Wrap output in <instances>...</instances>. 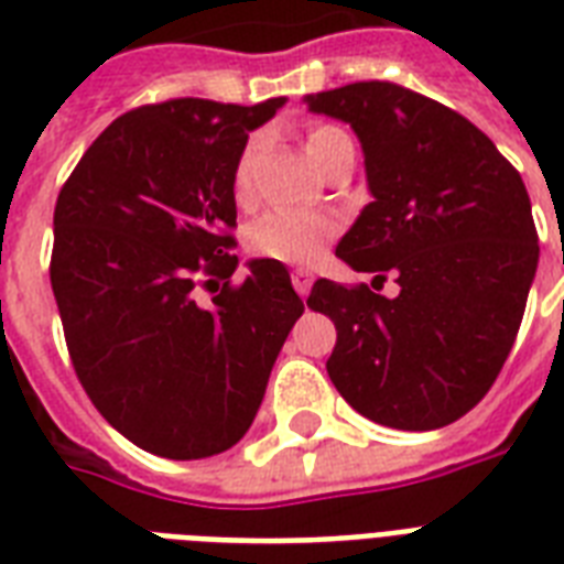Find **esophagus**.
Wrapping results in <instances>:
<instances>
[{"instance_id": "esophagus-1", "label": "esophagus", "mask_w": 564, "mask_h": 564, "mask_svg": "<svg viewBox=\"0 0 564 564\" xmlns=\"http://www.w3.org/2000/svg\"><path fill=\"white\" fill-rule=\"evenodd\" d=\"M292 286H295V292H299L301 299H307L310 286H313V274H310L307 269H295V272H292Z\"/></svg>"}]
</instances>
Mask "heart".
<instances>
[{
	"mask_svg": "<svg viewBox=\"0 0 564 564\" xmlns=\"http://www.w3.org/2000/svg\"><path fill=\"white\" fill-rule=\"evenodd\" d=\"M345 140H348L345 131L334 126L310 128L304 145H307L313 166L318 170L327 154ZM248 193H251V149H246V154L237 163V172H234V195L239 202H246ZM336 230H339V221L334 216H327V213L269 210L248 228L246 242L251 248V254L257 257L278 260V263L304 265L313 263L325 251Z\"/></svg>",
	"mask_w": 564,
	"mask_h": 564,
	"instance_id": "heart-1",
	"label": "heart"
}]
</instances>
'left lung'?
Returning <instances> with one entry per match:
<instances>
[{"label":"left lung","mask_w":564,"mask_h":564,"mask_svg":"<svg viewBox=\"0 0 564 564\" xmlns=\"http://www.w3.org/2000/svg\"><path fill=\"white\" fill-rule=\"evenodd\" d=\"M362 145L371 202L339 239L354 272H386L394 299L316 281L330 316L327 375L366 419L438 430L482 401L507 362L539 265L524 181L456 110L401 84L357 82L307 96Z\"/></svg>","instance_id":"obj_1"}]
</instances>
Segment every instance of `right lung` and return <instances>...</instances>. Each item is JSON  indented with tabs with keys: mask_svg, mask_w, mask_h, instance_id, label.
Instances as JSON below:
<instances>
[{
	"mask_svg": "<svg viewBox=\"0 0 564 564\" xmlns=\"http://www.w3.org/2000/svg\"><path fill=\"white\" fill-rule=\"evenodd\" d=\"M283 105L137 108L96 137L57 195L48 278L75 375L149 454L204 459L237 445L304 313L278 260H251L242 286H228L234 172L248 131ZM216 276L226 286L202 305L197 286Z\"/></svg>",
	"mask_w": 564,
	"mask_h": 564,
	"instance_id": "1",
	"label": "right lung"
}]
</instances>
